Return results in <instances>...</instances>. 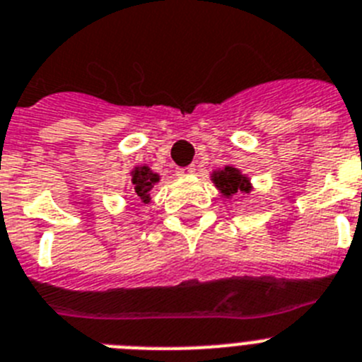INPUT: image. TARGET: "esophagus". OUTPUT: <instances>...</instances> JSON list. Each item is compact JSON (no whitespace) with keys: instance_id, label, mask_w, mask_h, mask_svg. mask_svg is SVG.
I'll return each instance as SVG.
<instances>
[{"instance_id":"34e87169","label":"esophagus","mask_w":362,"mask_h":362,"mask_svg":"<svg viewBox=\"0 0 362 362\" xmlns=\"http://www.w3.org/2000/svg\"><path fill=\"white\" fill-rule=\"evenodd\" d=\"M193 173H194L193 165H187V168H178V169H177V175H178V177H180V178L191 177Z\"/></svg>"}]
</instances>
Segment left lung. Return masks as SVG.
<instances>
[{
    "instance_id": "left-lung-1",
    "label": "left lung",
    "mask_w": 362,
    "mask_h": 362,
    "mask_svg": "<svg viewBox=\"0 0 362 362\" xmlns=\"http://www.w3.org/2000/svg\"><path fill=\"white\" fill-rule=\"evenodd\" d=\"M211 180L224 197H233L237 193H250L251 191L250 178L242 175L233 165H226L224 169L213 173Z\"/></svg>"
}]
</instances>
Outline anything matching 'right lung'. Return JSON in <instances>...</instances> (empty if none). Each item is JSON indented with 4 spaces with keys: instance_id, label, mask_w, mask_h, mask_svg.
<instances>
[{
    "instance_id": "add662e5",
    "label": "right lung",
    "mask_w": 362,
    "mask_h": 362,
    "mask_svg": "<svg viewBox=\"0 0 362 362\" xmlns=\"http://www.w3.org/2000/svg\"><path fill=\"white\" fill-rule=\"evenodd\" d=\"M131 182H133V197L138 200H142L147 204L151 200L149 191L153 189V185L160 182V177L156 173L151 171L147 165H138L131 171Z\"/></svg>"
}]
</instances>
